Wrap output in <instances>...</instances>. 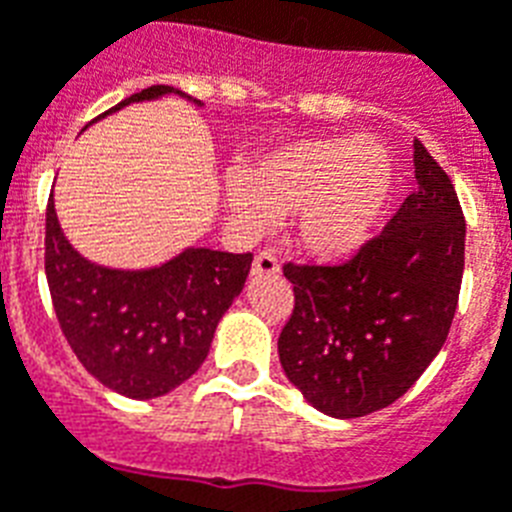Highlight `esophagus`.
I'll return each instance as SVG.
<instances>
[{
    "mask_svg": "<svg viewBox=\"0 0 512 512\" xmlns=\"http://www.w3.org/2000/svg\"><path fill=\"white\" fill-rule=\"evenodd\" d=\"M256 277H272V274L280 272V261H277V253L272 248H264V251L256 253V259H253V269Z\"/></svg>",
    "mask_w": 512,
    "mask_h": 512,
    "instance_id": "34e87169",
    "label": "esophagus"
}]
</instances>
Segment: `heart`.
<instances>
[{
    "instance_id": "obj_1",
    "label": "heart",
    "mask_w": 512,
    "mask_h": 512,
    "mask_svg": "<svg viewBox=\"0 0 512 512\" xmlns=\"http://www.w3.org/2000/svg\"><path fill=\"white\" fill-rule=\"evenodd\" d=\"M392 196V159L371 138H303L274 146L227 185L240 225L261 232L298 214V243L324 261L348 259L379 230Z\"/></svg>"
}]
</instances>
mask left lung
<instances>
[{"label":"left lung","mask_w":512,"mask_h":512,"mask_svg":"<svg viewBox=\"0 0 512 512\" xmlns=\"http://www.w3.org/2000/svg\"><path fill=\"white\" fill-rule=\"evenodd\" d=\"M418 190L342 264H285L295 306L282 327L287 379L316 411L369 416L411 390L458 308L466 219L447 172L413 143Z\"/></svg>","instance_id":"left-lung-1"}]
</instances>
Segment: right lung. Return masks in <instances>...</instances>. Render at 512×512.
<instances>
[{"label": "right lung", "mask_w": 512, "mask_h": 512, "mask_svg": "<svg viewBox=\"0 0 512 512\" xmlns=\"http://www.w3.org/2000/svg\"><path fill=\"white\" fill-rule=\"evenodd\" d=\"M172 91L143 88L104 114ZM44 246L46 282L62 335L88 374L133 400L162 398L196 374L253 261V253L188 248L141 272L91 264L62 235L52 198Z\"/></svg>", "instance_id": "add662e5"}]
</instances>
